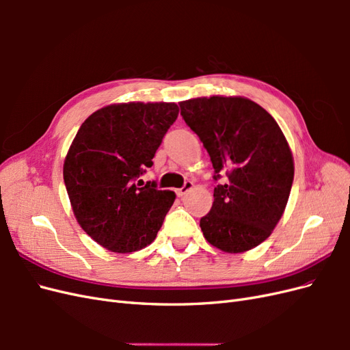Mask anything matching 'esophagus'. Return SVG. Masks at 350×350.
Segmentation results:
<instances>
[{
    "instance_id": "34e87169",
    "label": "esophagus",
    "mask_w": 350,
    "mask_h": 350,
    "mask_svg": "<svg viewBox=\"0 0 350 350\" xmlns=\"http://www.w3.org/2000/svg\"><path fill=\"white\" fill-rule=\"evenodd\" d=\"M193 187H194V184H193L191 181H185L181 188L176 189V196H178V197H184L188 191H191Z\"/></svg>"
}]
</instances>
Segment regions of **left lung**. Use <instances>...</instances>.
<instances>
[{
    "label": "left lung",
    "instance_id": "1",
    "mask_svg": "<svg viewBox=\"0 0 350 350\" xmlns=\"http://www.w3.org/2000/svg\"><path fill=\"white\" fill-rule=\"evenodd\" d=\"M179 107L210 154L215 181L226 174L200 219L204 238L234 254L260 245L280 220L293 183V157L280 126L247 98H197Z\"/></svg>",
    "mask_w": 350,
    "mask_h": 350
}]
</instances>
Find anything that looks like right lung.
Wrapping results in <instances>:
<instances>
[{"label":"right lung","mask_w":350,"mask_h":350,"mask_svg":"<svg viewBox=\"0 0 350 350\" xmlns=\"http://www.w3.org/2000/svg\"><path fill=\"white\" fill-rule=\"evenodd\" d=\"M176 103L109 105L81 124L64 161V183L79 225L112 252L152 243L175 193L137 183L176 116Z\"/></svg>","instance_id":"add662e5"}]
</instances>
